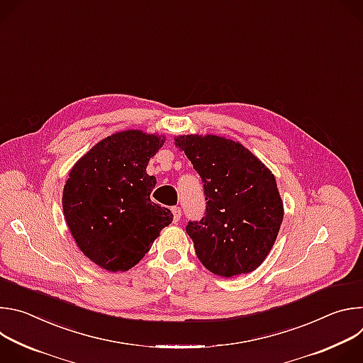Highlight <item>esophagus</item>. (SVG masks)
Returning a JSON list of instances; mask_svg holds the SVG:
<instances>
[{
  "mask_svg": "<svg viewBox=\"0 0 363 363\" xmlns=\"http://www.w3.org/2000/svg\"><path fill=\"white\" fill-rule=\"evenodd\" d=\"M171 211H172V216H174V223H178L179 218H181V216H182L181 208H179V206H174V208H172Z\"/></svg>",
  "mask_w": 363,
  "mask_h": 363,
  "instance_id": "esophagus-1",
  "label": "esophagus"
}]
</instances>
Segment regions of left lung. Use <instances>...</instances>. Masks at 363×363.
I'll use <instances>...</instances> for the list:
<instances>
[{
	"mask_svg": "<svg viewBox=\"0 0 363 363\" xmlns=\"http://www.w3.org/2000/svg\"><path fill=\"white\" fill-rule=\"evenodd\" d=\"M175 143L203 184V217L185 227L199 262L221 277L255 270L283 221L274 175L241 143L221 136H178Z\"/></svg>",
	"mask_w": 363,
	"mask_h": 363,
	"instance_id": "left-lung-1",
	"label": "left lung"
}]
</instances>
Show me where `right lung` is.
I'll list each match as a JSON object with an SVG mask.
<instances>
[{
  "label": "right lung",
  "mask_w": 363,
  "mask_h": 363,
  "mask_svg": "<svg viewBox=\"0 0 363 363\" xmlns=\"http://www.w3.org/2000/svg\"><path fill=\"white\" fill-rule=\"evenodd\" d=\"M165 139L125 130L94 145L73 167L63 189V211L82 252L109 272H126L149 251L172 213L150 201L157 178L149 160Z\"/></svg>",
  "instance_id": "add662e5"
}]
</instances>
